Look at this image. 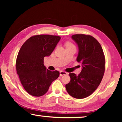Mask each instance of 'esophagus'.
<instances>
[{
    "mask_svg": "<svg viewBox=\"0 0 122 122\" xmlns=\"http://www.w3.org/2000/svg\"><path fill=\"white\" fill-rule=\"evenodd\" d=\"M68 73L66 72V71H60V76H64V75H66Z\"/></svg>",
    "mask_w": 122,
    "mask_h": 122,
    "instance_id": "1",
    "label": "esophagus"
}]
</instances>
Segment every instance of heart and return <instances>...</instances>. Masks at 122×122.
Here are the masks:
<instances>
[{
    "label": "heart",
    "mask_w": 122,
    "mask_h": 122,
    "mask_svg": "<svg viewBox=\"0 0 122 122\" xmlns=\"http://www.w3.org/2000/svg\"><path fill=\"white\" fill-rule=\"evenodd\" d=\"M66 47H67V46H74V45L71 42H66Z\"/></svg>",
    "instance_id": "b5f03b06"
}]
</instances>
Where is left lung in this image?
I'll list each match as a JSON object with an SVG mask.
<instances>
[{
  "instance_id": "1",
  "label": "left lung",
  "mask_w": 122,
  "mask_h": 122,
  "mask_svg": "<svg viewBox=\"0 0 122 122\" xmlns=\"http://www.w3.org/2000/svg\"><path fill=\"white\" fill-rule=\"evenodd\" d=\"M71 38L78 46L76 61L81 63L82 69L78 76L69 73L71 81L66 88L70 96L82 99L91 95L99 86L104 74L105 56L100 43L92 36L75 34Z\"/></svg>"
}]
</instances>
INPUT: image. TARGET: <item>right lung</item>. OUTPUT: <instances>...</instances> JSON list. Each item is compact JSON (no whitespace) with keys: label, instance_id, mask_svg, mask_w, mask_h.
I'll list each match as a JSON object with an SVG mask.
<instances>
[{"label":"right lung","instance_id":"obj_1","mask_svg":"<svg viewBox=\"0 0 122 122\" xmlns=\"http://www.w3.org/2000/svg\"><path fill=\"white\" fill-rule=\"evenodd\" d=\"M60 39L59 36L36 35L26 40L20 49L16 61V72L24 89L31 96H43L59 77V71L46 69L44 58L51 54Z\"/></svg>","mask_w":122,"mask_h":122}]
</instances>
